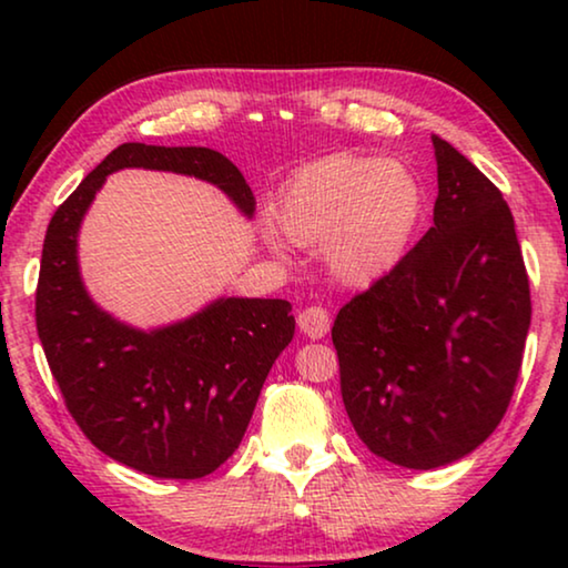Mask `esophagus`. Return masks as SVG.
<instances>
[{"mask_svg": "<svg viewBox=\"0 0 568 568\" xmlns=\"http://www.w3.org/2000/svg\"><path fill=\"white\" fill-rule=\"evenodd\" d=\"M297 325L300 331L305 333L310 338H323L325 333L331 328V317H328V310L325 307H317V305H310L302 310L297 315Z\"/></svg>", "mask_w": 568, "mask_h": 568, "instance_id": "1", "label": "esophagus"}]
</instances>
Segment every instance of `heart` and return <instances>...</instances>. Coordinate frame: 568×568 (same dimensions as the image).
Returning a JSON list of instances; mask_svg holds the SVG:
<instances>
[{
  "label": "heart",
  "mask_w": 568,
  "mask_h": 568,
  "mask_svg": "<svg viewBox=\"0 0 568 568\" xmlns=\"http://www.w3.org/2000/svg\"><path fill=\"white\" fill-rule=\"evenodd\" d=\"M426 212L422 178L400 160L336 152L286 178L274 222L297 245H321L331 274L372 284L398 266ZM278 247V240H271Z\"/></svg>",
  "instance_id": "obj_1"
}]
</instances>
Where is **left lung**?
<instances>
[{"instance_id": "1", "label": "left lung", "mask_w": 568, "mask_h": 568, "mask_svg": "<svg viewBox=\"0 0 568 568\" xmlns=\"http://www.w3.org/2000/svg\"><path fill=\"white\" fill-rule=\"evenodd\" d=\"M434 227L333 323L341 398L383 460L432 470L488 439L515 393L530 278L501 191L434 136Z\"/></svg>"}]
</instances>
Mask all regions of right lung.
I'll list each match as a JSON object with an SVG mask.
<instances>
[{"mask_svg":"<svg viewBox=\"0 0 568 568\" xmlns=\"http://www.w3.org/2000/svg\"><path fill=\"white\" fill-rule=\"evenodd\" d=\"M121 168L201 178L243 214L255 212L243 173L209 146H115L45 230L38 338L67 410L100 453L154 478H204L243 439L271 364L294 336L292 305L222 297L189 321L150 333L103 313L80 278L77 232L105 175Z\"/></svg>","mask_w":568,"mask_h":568,"instance_id":"1","label":"right lung"}]
</instances>
